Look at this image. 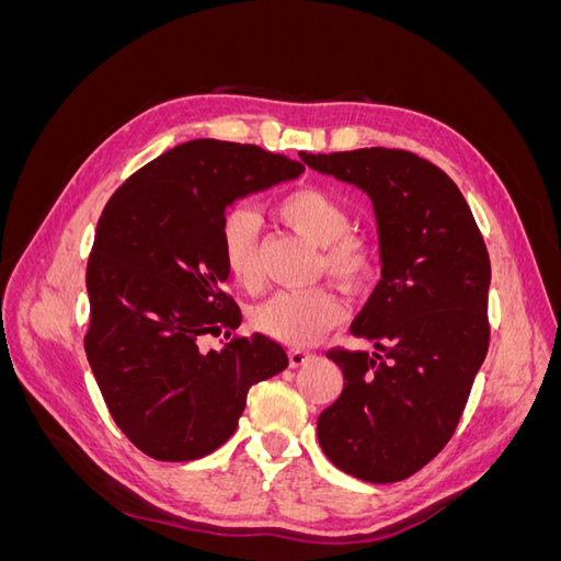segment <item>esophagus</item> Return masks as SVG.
<instances>
[{"instance_id": "esophagus-1", "label": "esophagus", "mask_w": 561, "mask_h": 561, "mask_svg": "<svg viewBox=\"0 0 561 561\" xmlns=\"http://www.w3.org/2000/svg\"><path fill=\"white\" fill-rule=\"evenodd\" d=\"M313 358H316L313 353H309V351H299V348H295V351L287 353V360H290V367H301V365L311 363Z\"/></svg>"}]
</instances>
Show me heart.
<instances>
[{"label":"heart","instance_id":"heart-1","mask_svg":"<svg viewBox=\"0 0 561 561\" xmlns=\"http://www.w3.org/2000/svg\"><path fill=\"white\" fill-rule=\"evenodd\" d=\"M278 217L304 239L322 248V268L351 290H363L377 276V254L371 245L351 233V213L328 190L301 186L283 196L276 206ZM225 268L245 290H257L260 266V219L250 210H236L227 217L219 236ZM348 307L332 287L316 290H285L266 299L254 313L257 328L287 346H309L328 330L344 322Z\"/></svg>","mask_w":561,"mask_h":561}]
</instances>
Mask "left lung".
<instances>
[{"label":"left lung","mask_w":561,"mask_h":561,"mask_svg":"<svg viewBox=\"0 0 561 561\" xmlns=\"http://www.w3.org/2000/svg\"><path fill=\"white\" fill-rule=\"evenodd\" d=\"M299 157L369 196L381 260V280L351 325L375 353H328L344 390L318 416V443L353 478L400 482L449 443L486 358V245L451 178L412 151Z\"/></svg>","instance_id":"8db88e82"}]
</instances>
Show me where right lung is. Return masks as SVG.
Instances as JSON below:
<instances>
[{
    "instance_id": "1",
    "label": "right lung",
    "mask_w": 561,
    "mask_h": 561,
    "mask_svg": "<svg viewBox=\"0 0 561 561\" xmlns=\"http://www.w3.org/2000/svg\"><path fill=\"white\" fill-rule=\"evenodd\" d=\"M301 173L254 145L192 140L130 175L100 215L83 346L116 426L147 456L194 461L222 447L248 390L287 367L283 346L260 332L219 351L198 344L241 325L222 290L227 208Z\"/></svg>"
}]
</instances>
